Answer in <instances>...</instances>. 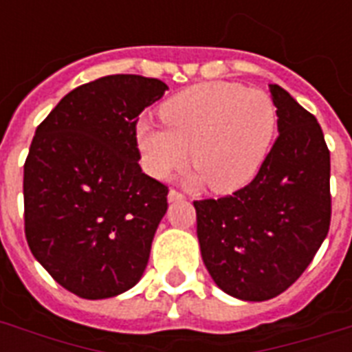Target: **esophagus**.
I'll return each mask as SVG.
<instances>
[{"label":"esophagus","instance_id":"34e87169","mask_svg":"<svg viewBox=\"0 0 352 352\" xmlns=\"http://www.w3.org/2000/svg\"><path fill=\"white\" fill-rule=\"evenodd\" d=\"M184 197L179 190H170V193H168V199H170V203H173V201H181V199Z\"/></svg>","mask_w":352,"mask_h":352}]
</instances>
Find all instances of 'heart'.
<instances>
[{
  "label": "heart",
  "instance_id": "heart-1",
  "mask_svg": "<svg viewBox=\"0 0 352 352\" xmlns=\"http://www.w3.org/2000/svg\"><path fill=\"white\" fill-rule=\"evenodd\" d=\"M164 127L137 126L146 170L166 177L190 162L214 192L246 186L261 170L272 146L278 115L261 89L232 82H206L177 93L160 107Z\"/></svg>",
  "mask_w": 352,
  "mask_h": 352
}]
</instances>
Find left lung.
Instances as JSON below:
<instances>
[{
    "instance_id": "left-lung-1",
    "label": "left lung",
    "mask_w": 352,
    "mask_h": 352,
    "mask_svg": "<svg viewBox=\"0 0 352 352\" xmlns=\"http://www.w3.org/2000/svg\"><path fill=\"white\" fill-rule=\"evenodd\" d=\"M278 138L254 181L232 195L193 201L201 256L226 294L265 301L311 265L331 225V153L316 117L279 85Z\"/></svg>"
}]
</instances>
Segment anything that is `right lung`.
<instances>
[{"mask_svg": "<svg viewBox=\"0 0 352 352\" xmlns=\"http://www.w3.org/2000/svg\"><path fill=\"white\" fill-rule=\"evenodd\" d=\"M168 85L109 74L65 95L36 127L23 166L25 237L69 292L104 300L142 278L168 186L142 173L138 115Z\"/></svg>", "mask_w": 352, "mask_h": 352, "instance_id": "1", "label": "right lung"}]
</instances>
